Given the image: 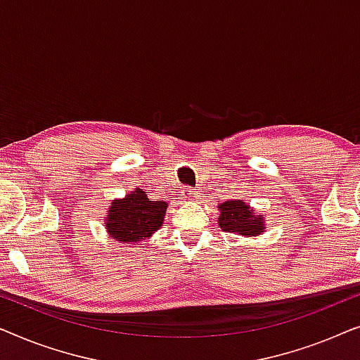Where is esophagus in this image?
<instances>
[{"instance_id":"34e87169","label":"esophagus","mask_w":360,"mask_h":360,"mask_svg":"<svg viewBox=\"0 0 360 360\" xmlns=\"http://www.w3.org/2000/svg\"><path fill=\"white\" fill-rule=\"evenodd\" d=\"M200 196V191H196L193 188H184V198L188 201H193Z\"/></svg>"}]
</instances>
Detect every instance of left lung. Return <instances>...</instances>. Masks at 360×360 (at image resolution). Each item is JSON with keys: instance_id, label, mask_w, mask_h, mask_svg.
<instances>
[{"instance_id": "1", "label": "left lung", "mask_w": 360, "mask_h": 360, "mask_svg": "<svg viewBox=\"0 0 360 360\" xmlns=\"http://www.w3.org/2000/svg\"><path fill=\"white\" fill-rule=\"evenodd\" d=\"M219 228L226 233L240 236H257L265 229L264 214L254 213V210L243 200H231L219 205Z\"/></svg>"}]
</instances>
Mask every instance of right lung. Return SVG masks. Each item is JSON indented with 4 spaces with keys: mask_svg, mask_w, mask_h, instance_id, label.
Segmentation results:
<instances>
[{
    "mask_svg": "<svg viewBox=\"0 0 360 360\" xmlns=\"http://www.w3.org/2000/svg\"><path fill=\"white\" fill-rule=\"evenodd\" d=\"M165 201H150L146 191L136 188L122 200H112L105 226L111 238L136 244L150 238L164 223Z\"/></svg>",
    "mask_w": 360,
    "mask_h": 360,
    "instance_id": "right-lung-1",
    "label": "right lung"
}]
</instances>
